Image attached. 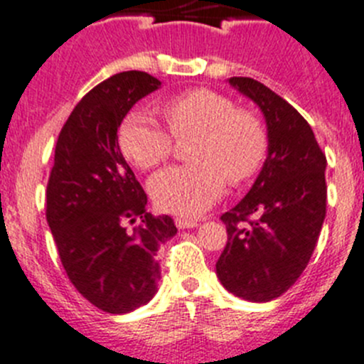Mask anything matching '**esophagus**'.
<instances>
[{
	"label": "esophagus",
	"mask_w": 364,
	"mask_h": 364,
	"mask_svg": "<svg viewBox=\"0 0 364 364\" xmlns=\"http://www.w3.org/2000/svg\"><path fill=\"white\" fill-rule=\"evenodd\" d=\"M174 223L178 228H196V226H198V220L185 219V217H176Z\"/></svg>",
	"instance_id": "1"
}]
</instances>
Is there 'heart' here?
Listing matches in <instances>:
<instances>
[{"label":"heart","instance_id":"obj_1","mask_svg":"<svg viewBox=\"0 0 364 364\" xmlns=\"http://www.w3.org/2000/svg\"><path fill=\"white\" fill-rule=\"evenodd\" d=\"M166 125L141 111H131L118 129L125 158L149 171L171 158L176 138L198 136L190 158L196 165L171 166L152 176L149 193L158 208L179 215H198L213 205L226 188L240 185L260 171L267 152L262 120L237 109L230 97L208 87H193L161 102Z\"/></svg>","mask_w":364,"mask_h":364}]
</instances>
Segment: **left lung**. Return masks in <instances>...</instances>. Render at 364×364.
<instances>
[{
    "instance_id": "1",
    "label": "left lung",
    "mask_w": 364,
    "mask_h": 364,
    "mask_svg": "<svg viewBox=\"0 0 364 364\" xmlns=\"http://www.w3.org/2000/svg\"><path fill=\"white\" fill-rule=\"evenodd\" d=\"M230 84L262 109L269 154L246 198L220 215L228 242L215 267L230 293L262 304L289 289L311 260L327 213V158L280 95L250 77Z\"/></svg>"
}]
</instances>
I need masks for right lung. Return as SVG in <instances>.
<instances>
[{
	"label": "right lung",
	"mask_w": 364,
	"mask_h": 364,
	"mask_svg": "<svg viewBox=\"0 0 364 364\" xmlns=\"http://www.w3.org/2000/svg\"><path fill=\"white\" fill-rule=\"evenodd\" d=\"M161 86L122 71L75 105L57 138L46 185V220L73 287L109 314L147 304L158 291L159 246L178 230L147 212V193L118 147V127L136 102ZM141 219L129 232L127 223Z\"/></svg>",
	"instance_id": "obj_1"
}]
</instances>
